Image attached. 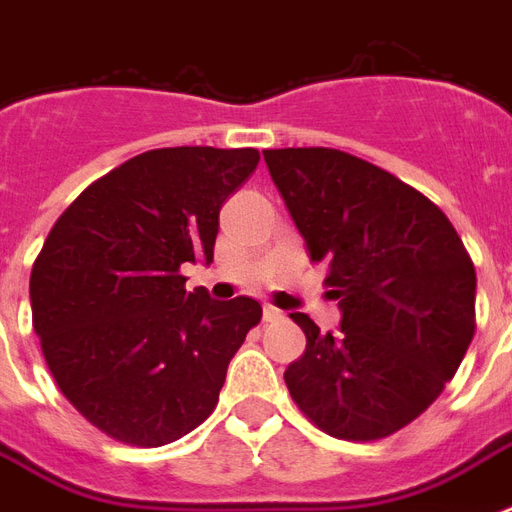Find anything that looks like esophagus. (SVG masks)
<instances>
[{
  "instance_id": "34e87169",
  "label": "esophagus",
  "mask_w": 512,
  "mask_h": 512,
  "mask_svg": "<svg viewBox=\"0 0 512 512\" xmlns=\"http://www.w3.org/2000/svg\"><path fill=\"white\" fill-rule=\"evenodd\" d=\"M263 319L265 321H281V319H284V313H281L279 308H273V305H265Z\"/></svg>"
}]
</instances>
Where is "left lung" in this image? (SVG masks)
Instances as JSON below:
<instances>
[{"label":"left lung","mask_w":512,"mask_h":512,"mask_svg":"<svg viewBox=\"0 0 512 512\" xmlns=\"http://www.w3.org/2000/svg\"><path fill=\"white\" fill-rule=\"evenodd\" d=\"M268 172L327 263L337 332L305 313V353L284 382L300 412L345 441L406 428L454 377L476 332V268L441 209L396 175L337 148L263 151Z\"/></svg>","instance_id":"8db88e82"}]
</instances>
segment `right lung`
Wrapping results in <instances>:
<instances>
[{"instance_id":"obj_1","label":"right lung","mask_w":512,"mask_h":512,"mask_svg":"<svg viewBox=\"0 0 512 512\" xmlns=\"http://www.w3.org/2000/svg\"><path fill=\"white\" fill-rule=\"evenodd\" d=\"M257 162L255 148L146 151L52 225L28 284L34 332L60 393L106 436L172 444L217 406L263 308L188 292L180 265L212 263L220 207Z\"/></svg>"}]
</instances>
